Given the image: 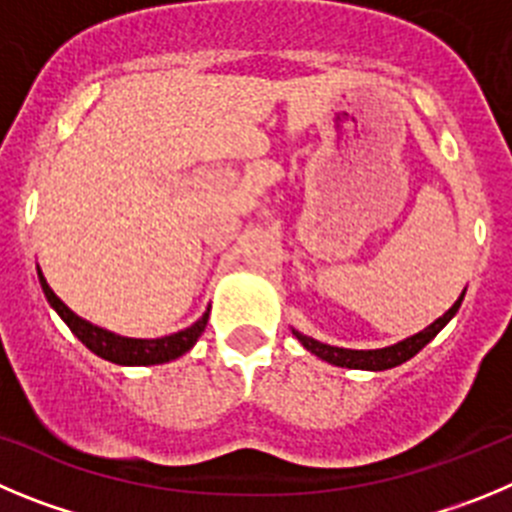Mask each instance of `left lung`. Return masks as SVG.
Masks as SVG:
<instances>
[{"label":"left lung","instance_id":"8db88e82","mask_svg":"<svg viewBox=\"0 0 512 512\" xmlns=\"http://www.w3.org/2000/svg\"><path fill=\"white\" fill-rule=\"evenodd\" d=\"M462 301H464V293L459 296V301L454 303V306H451L444 316H441V319L434 321V324L426 326V329L418 331V334L408 336V339H403V342L393 344V347H385V349L329 347V344L316 342V339L301 334V331H293V334H296V339L308 349V352L316 354V357H321L324 362H329V365L349 367V370H375V372L390 370V367H398V365H403V362H408L411 357H416V354L421 352V349L426 347V344L431 342V339H434V336L439 334V331L444 329L451 319H454V313L459 311Z\"/></svg>","mask_w":512,"mask_h":512}]
</instances>
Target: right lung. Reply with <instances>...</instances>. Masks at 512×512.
<instances>
[{"mask_svg": "<svg viewBox=\"0 0 512 512\" xmlns=\"http://www.w3.org/2000/svg\"><path fill=\"white\" fill-rule=\"evenodd\" d=\"M38 278L40 285H43V293L48 298L50 306L58 311L63 321L68 324V329L86 344L94 354H99L101 359H109L114 365H163V362H170V359L181 357L186 354L193 344L199 342V336L204 334L206 321H209V311L201 316L199 321L188 329L178 331V334L170 336H160V339H127V336L112 334L107 329H99V326L89 324L81 316L71 311L61 298L55 296L50 285L45 283L43 273H40L38 267Z\"/></svg>", "mask_w": 512, "mask_h": 512, "instance_id": "obj_1", "label": "right lung"}]
</instances>
